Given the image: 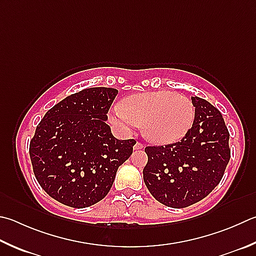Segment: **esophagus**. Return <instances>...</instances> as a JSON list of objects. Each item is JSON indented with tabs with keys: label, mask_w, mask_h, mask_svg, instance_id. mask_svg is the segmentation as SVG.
Wrapping results in <instances>:
<instances>
[{
	"label": "esophagus",
	"mask_w": 256,
	"mask_h": 256,
	"mask_svg": "<svg viewBox=\"0 0 256 256\" xmlns=\"http://www.w3.org/2000/svg\"><path fill=\"white\" fill-rule=\"evenodd\" d=\"M144 148V146L142 143H140V142H136V144H134V146H133V148L134 150H141V148Z\"/></svg>",
	"instance_id": "34e87169"
}]
</instances>
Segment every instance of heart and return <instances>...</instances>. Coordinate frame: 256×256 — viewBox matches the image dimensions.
Wrapping results in <instances>:
<instances>
[{
    "label": "heart",
    "mask_w": 256,
    "mask_h": 256,
    "mask_svg": "<svg viewBox=\"0 0 256 256\" xmlns=\"http://www.w3.org/2000/svg\"><path fill=\"white\" fill-rule=\"evenodd\" d=\"M112 122L123 128L142 126L148 141L169 144L182 138L192 128L194 108L188 97L159 90L128 96L123 105H115Z\"/></svg>",
    "instance_id": "b5f03b06"
}]
</instances>
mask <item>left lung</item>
I'll return each instance as SVG.
<instances>
[{
    "mask_svg": "<svg viewBox=\"0 0 256 256\" xmlns=\"http://www.w3.org/2000/svg\"><path fill=\"white\" fill-rule=\"evenodd\" d=\"M194 120L180 142L148 146L143 169L146 188L158 202L184 208L207 197L220 184L230 159V133L220 110L192 96Z\"/></svg>",
    "mask_w": 256,
    "mask_h": 256,
    "instance_id": "8db88e82",
    "label": "left lung"
}]
</instances>
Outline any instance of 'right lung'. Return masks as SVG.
Here are the masks:
<instances>
[{
	"mask_svg": "<svg viewBox=\"0 0 256 256\" xmlns=\"http://www.w3.org/2000/svg\"><path fill=\"white\" fill-rule=\"evenodd\" d=\"M118 90L92 87L50 108L36 128L30 158L36 180L56 200L74 208L100 202L133 152L106 124Z\"/></svg>",
	"mask_w": 256,
	"mask_h": 256,
	"instance_id": "1",
	"label": "right lung"
}]
</instances>
